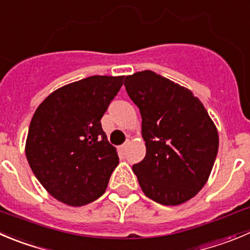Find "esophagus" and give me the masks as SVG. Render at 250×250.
<instances>
[{"label":"esophagus","instance_id":"1","mask_svg":"<svg viewBox=\"0 0 250 250\" xmlns=\"http://www.w3.org/2000/svg\"><path fill=\"white\" fill-rule=\"evenodd\" d=\"M129 144H130V141H126V142H125V144H123V145H121V146H119V151H120V152H125V151H126V148H127V146H129Z\"/></svg>","mask_w":250,"mask_h":250}]
</instances>
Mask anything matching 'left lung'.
I'll return each instance as SVG.
<instances>
[{
    "label": "left lung",
    "mask_w": 250,
    "mask_h": 250,
    "mask_svg": "<svg viewBox=\"0 0 250 250\" xmlns=\"http://www.w3.org/2000/svg\"><path fill=\"white\" fill-rule=\"evenodd\" d=\"M124 85L142 118L146 156L132 166L147 198L175 206L208 182L218 132L204 104L188 88L153 71L126 76Z\"/></svg>",
    "instance_id": "obj_1"
}]
</instances>
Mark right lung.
Returning <instances> with one entry per match:
<instances>
[{
	"label": "right lung",
	"mask_w": 250,
	"mask_h": 250,
	"mask_svg": "<svg viewBox=\"0 0 250 250\" xmlns=\"http://www.w3.org/2000/svg\"><path fill=\"white\" fill-rule=\"evenodd\" d=\"M124 76H91L46 97L33 115L25 156L40 184L68 206L101 198L119 165L101 119Z\"/></svg>",
	"instance_id": "1"
}]
</instances>
